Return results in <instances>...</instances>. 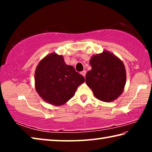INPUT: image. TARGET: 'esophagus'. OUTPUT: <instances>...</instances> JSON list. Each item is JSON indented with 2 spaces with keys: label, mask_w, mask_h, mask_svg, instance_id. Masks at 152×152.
Segmentation results:
<instances>
[{
  "label": "esophagus",
  "mask_w": 152,
  "mask_h": 152,
  "mask_svg": "<svg viewBox=\"0 0 152 152\" xmlns=\"http://www.w3.org/2000/svg\"><path fill=\"white\" fill-rule=\"evenodd\" d=\"M86 70H83L81 72V74L82 76H83L84 77H85V76H86Z\"/></svg>",
  "instance_id": "obj_1"
}]
</instances>
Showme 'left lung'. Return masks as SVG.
Returning <instances> with one entry per match:
<instances>
[{
  "instance_id": "8db88e82",
  "label": "left lung",
  "mask_w": 152,
  "mask_h": 152,
  "mask_svg": "<svg viewBox=\"0 0 152 152\" xmlns=\"http://www.w3.org/2000/svg\"><path fill=\"white\" fill-rule=\"evenodd\" d=\"M91 70L87 72L86 83L94 96L103 102L116 100L124 91L126 70L123 61L107 50L94 55L90 60Z\"/></svg>"
}]
</instances>
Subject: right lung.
I'll use <instances>...</instances> for the list:
<instances>
[{
	"instance_id": "right-lung-1",
	"label": "right lung",
	"mask_w": 152,
	"mask_h": 152,
	"mask_svg": "<svg viewBox=\"0 0 152 152\" xmlns=\"http://www.w3.org/2000/svg\"><path fill=\"white\" fill-rule=\"evenodd\" d=\"M85 80L73 66L55 52L43 58L36 67L35 87L39 96L53 106H61L73 97Z\"/></svg>"
}]
</instances>
